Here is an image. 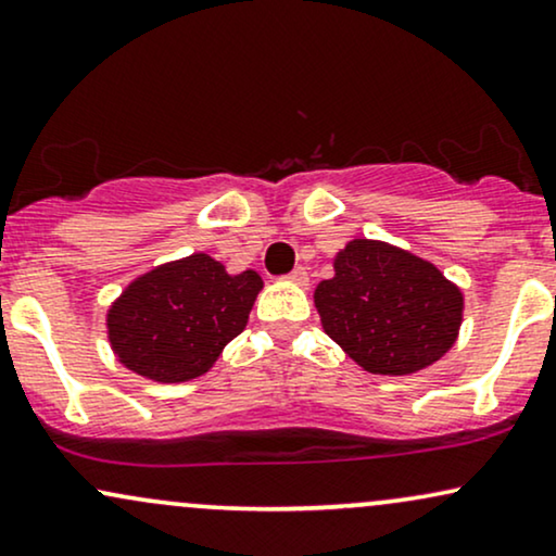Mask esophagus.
<instances>
[{
  "mask_svg": "<svg viewBox=\"0 0 556 556\" xmlns=\"http://www.w3.org/2000/svg\"><path fill=\"white\" fill-rule=\"evenodd\" d=\"M289 280H291V283H296V286L309 283V278H306V267H296V270H291Z\"/></svg>",
  "mask_w": 556,
  "mask_h": 556,
  "instance_id": "1",
  "label": "esophagus"
}]
</instances>
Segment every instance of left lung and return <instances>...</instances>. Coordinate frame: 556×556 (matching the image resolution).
<instances>
[{
    "label": "left lung",
    "instance_id": "1",
    "mask_svg": "<svg viewBox=\"0 0 556 556\" xmlns=\"http://www.w3.org/2000/svg\"><path fill=\"white\" fill-rule=\"evenodd\" d=\"M314 289L321 330L363 371L407 376L454 348L464 293L428 260L381 239H353Z\"/></svg>",
    "mask_w": 556,
    "mask_h": 556
}]
</instances>
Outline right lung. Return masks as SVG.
<instances>
[{"mask_svg":"<svg viewBox=\"0 0 556 556\" xmlns=\"http://www.w3.org/2000/svg\"><path fill=\"white\" fill-rule=\"evenodd\" d=\"M263 291L255 270L231 276L205 252L156 265L134 278L105 314L108 340L128 371L160 383L211 371L247 327Z\"/></svg>","mask_w":556,"mask_h":556,"instance_id":"obj_1","label":"right lung"}]
</instances>
